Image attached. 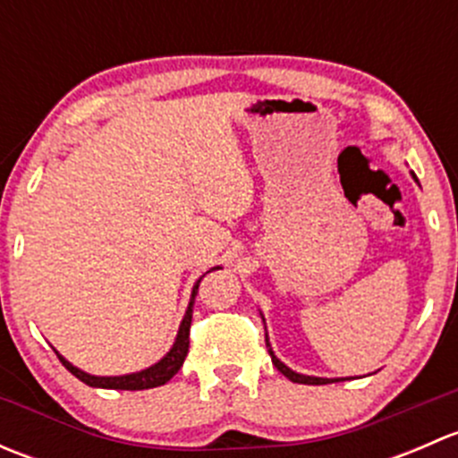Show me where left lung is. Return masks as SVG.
<instances>
[{
	"label": "left lung",
	"mask_w": 458,
	"mask_h": 458,
	"mask_svg": "<svg viewBox=\"0 0 458 458\" xmlns=\"http://www.w3.org/2000/svg\"><path fill=\"white\" fill-rule=\"evenodd\" d=\"M266 345H267V352H270L272 363H275L276 370H279L281 374H284V377H288L290 381H294V383H306V386H326V383L339 381V378H318V377H306V374H297V372H293V370H290V368H285L284 363H281L279 359L275 357V354H272L270 344H267V336H266Z\"/></svg>",
	"instance_id": "left-lung-1"
}]
</instances>
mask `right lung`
<instances>
[{"instance_id": "right-lung-1", "label": "right lung", "mask_w": 458, "mask_h": 458, "mask_svg": "<svg viewBox=\"0 0 458 458\" xmlns=\"http://www.w3.org/2000/svg\"><path fill=\"white\" fill-rule=\"evenodd\" d=\"M208 272H210V270H208ZM208 272H206V275H208ZM206 275H203V276H206ZM203 276H201V279H203ZM201 279L197 281L195 290H192L191 306H188L186 317H183L182 327H179V335H177V341H174L173 350H170V352L165 354V357L161 359L159 363H155L152 368H148V370H141V372H135V374H126V377H92V374H86V372H81L80 368L71 366L66 359L59 357V354H57L59 361L64 363V368H66L68 372L75 374L80 381H84L86 386H90V387H108V390H148V387L164 386V383H168L170 378H173L174 374L179 372V368L183 366V359H186V354H188V345H191L192 306H195V297H197V293H199Z\"/></svg>"}]
</instances>
